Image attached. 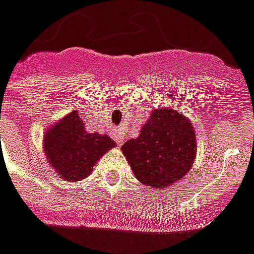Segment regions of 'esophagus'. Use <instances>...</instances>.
<instances>
[{"instance_id": "esophagus-1", "label": "esophagus", "mask_w": 254, "mask_h": 254, "mask_svg": "<svg viewBox=\"0 0 254 254\" xmlns=\"http://www.w3.org/2000/svg\"><path fill=\"white\" fill-rule=\"evenodd\" d=\"M113 139L116 141L117 145H122L124 142V135L119 130L113 131Z\"/></svg>"}]
</instances>
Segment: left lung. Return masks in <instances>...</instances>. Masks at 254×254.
Masks as SVG:
<instances>
[{
	"instance_id": "left-lung-1",
	"label": "left lung",
	"mask_w": 254,
	"mask_h": 254,
	"mask_svg": "<svg viewBox=\"0 0 254 254\" xmlns=\"http://www.w3.org/2000/svg\"><path fill=\"white\" fill-rule=\"evenodd\" d=\"M138 181L149 188L170 187L190 170L196 156L193 126L177 110H152L138 138L122 146Z\"/></svg>"
}]
</instances>
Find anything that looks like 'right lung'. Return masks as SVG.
<instances>
[{"label": "right lung", "instance_id": "right-lung-1", "mask_svg": "<svg viewBox=\"0 0 254 254\" xmlns=\"http://www.w3.org/2000/svg\"><path fill=\"white\" fill-rule=\"evenodd\" d=\"M116 146L106 134L87 132L78 110L52 124L44 134V152L59 177L80 181L88 177L94 164Z\"/></svg>", "mask_w": 254, "mask_h": 254}]
</instances>
